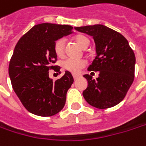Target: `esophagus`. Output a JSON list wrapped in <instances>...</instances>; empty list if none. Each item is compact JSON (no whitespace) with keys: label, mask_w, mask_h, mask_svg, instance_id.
<instances>
[{"label":"esophagus","mask_w":146,"mask_h":146,"mask_svg":"<svg viewBox=\"0 0 146 146\" xmlns=\"http://www.w3.org/2000/svg\"><path fill=\"white\" fill-rule=\"evenodd\" d=\"M78 77H79V76H77V75H73V78H74V80H76Z\"/></svg>","instance_id":"34e87169"}]
</instances>
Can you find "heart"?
<instances>
[{"instance_id": "b5f03b06", "label": "heart", "mask_w": 146, "mask_h": 146, "mask_svg": "<svg viewBox=\"0 0 146 146\" xmlns=\"http://www.w3.org/2000/svg\"><path fill=\"white\" fill-rule=\"evenodd\" d=\"M74 42L83 49L88 48L90 43V40L88 37L83 34H78L73 38ZM54 52L57 57L62 58L65 56V42L63 39H58L54 43ZM85 66V62L83 59H72L68 58L62 62V67L65 70L72 72L74 74L78 73Z\"/></svg>"}]
</instances>
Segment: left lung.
Wrapping results in <instances>:
<instances>
[{"instance_id":"left-lung-1","label":"left lung","mask_w":146,"mask_h":146,"mask_svg":"<svg viewBox=\"0 0 146 146\" xmlns=\"http://www.w3.org/2000/svg\"><path fill=\"white\" fill-rule=\"evenodd\" d=\"M93 37L97 56L88 67L99 71L96 80L84 75L88 86L83 91L86 102L99 109L118 104L125 98L135 76V56L128 41L120 33L103 25L76 27Z\"/></svg>"}]
</instances>
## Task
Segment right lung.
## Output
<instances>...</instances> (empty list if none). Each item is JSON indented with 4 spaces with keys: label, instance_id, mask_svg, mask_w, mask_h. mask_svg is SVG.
Here are the masks:
<instances>
[{
    "label": "right lung",
    "instance_id": "add662e5",
    "mask_svg": "<svg viewBox=\"0 0 146 146\" xmlns=\"http://www.w3.org/2000/svg\"><path fill=\"white\" fill-rule=\"evenodd\" d=\"M73 27L55 24L34 25L18 41L9 64V76L14 91L26 109L41 117L59 113L66 104V93L74 82L66 71L52 81L49 70L60 72L52 66L56 61L54 43L73 33Z\"/></svg>",
    "mask_w": 146,
    "mask_h": 146
}]
</instances>
